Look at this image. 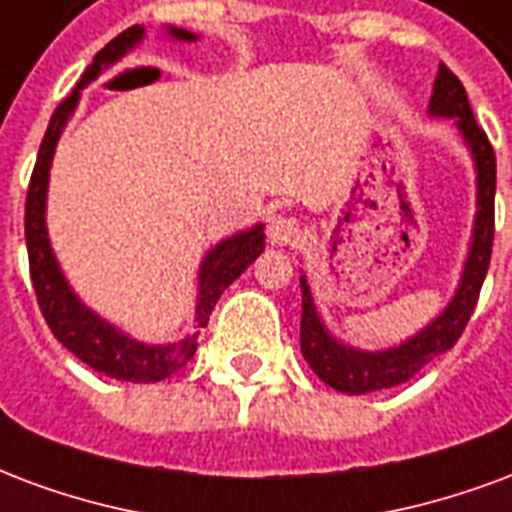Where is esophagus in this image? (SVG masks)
Here are the masks:
<instances>
[{
  "label": "esophagus",
  "instance_id": "obj_1",
  "mask_svg": "<svg viewBox=\"0 0 512 512\" xmlns=\"http://www.w3.org/2000/svg\"><path fill=\"white\" fill-rule=\"evenodd\" d=\"M301 236V227L293 217H271L268 219V241L274 246H290Z\"/></svg>",
  "mask_w": 512,
  "mask_h": 512
}]
</instances>
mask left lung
Masks as SVG:
<instances>
[{"label": "left lung", "instance_id": "8db88e82", "mask_svg": "<svg viewBox=\"0 0 512 512\" xmlns=\"http://www.w3.org/2000/svg\"><path fill=\"white\" fill-rule=\"evenodd\" d=\"M431 119H450L456 124L458 135L472 154L475 181H478V211L472 222L467 260L461 268L456 293L450 295L448 306L431 320L426 328L412 333L396 347L385 350H361L336 339L323 314L317 309L312 285L301 271V352L312 372L331 385L333 391L363 396V393L382 391L401 385L434 361L437 355L448 352L458 342L461 331L467 328L472 309L478 304L480 287L486 279L491 244H494V192H497V157L488 143L486 132L480 130L472 116L467 92L456 75L445 64H439L434 78V92L429 100Z\"/></svg>", "mask_w": 512, "mask_h": 512}]
</instances>
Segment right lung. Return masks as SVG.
<instances>
[{"instance_id":"obj_1","label":"right lung","mask_w":512,"mask_h":512,"mask_svg":"<svg viewBox=\"0 0 512 512\" xmlns=\"http://www.w3.org/2000/svg\"><path fill=\"white\" fill-rule=\"evenodd\" d=\"M165 34L176 43H198V34L179 29V26H165ZM146 37V26H130L119 37H113L111 43L94 56V62L86 67V73L78 81L70 97H64L62 105L51 116V124L45 130V138L40 143V154L34 162L32 181L26 192V252H29V274H32L37 304L43 312L45 323L54 331L59 342L73 352L78 361L92 366L94 372L113 377L124 382H160L179 372L181 366L195 355L198 350L200 328H206L208 317L217 306L219 295L244 274L246 268L255 263L260 252L266 249V225H252L222 238L217 246H211L206 257L200 260L198 268V298H195V331L184 336L181 342L168 344H149L140 342L127 331H121L119 325L105 320L94 312L92 306H86L78 298L67 276H64L59 260H56L51 236H48V181H51V165H54L56 146L62 138L67 121L73 119L75 108L81 102V92L92 81H97L105 70H111L113 64H119L124 56L135 51Z\"/></svg>"}]
</instances>
